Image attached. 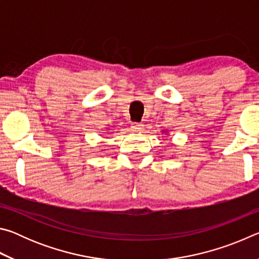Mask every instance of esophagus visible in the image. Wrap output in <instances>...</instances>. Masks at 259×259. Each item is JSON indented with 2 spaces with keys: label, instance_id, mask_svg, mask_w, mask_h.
Returning a JSON list of instances; mask_svg holds the SVG:
<instances>
[{
  "label": "esophagus",
  "instance_id": "34e87169",
  "mask_svg": "<svg viewBox=\"0 0 259 259\" xmlns=\"http://www.w3.org/2000/svg\"><path fill=\"white\" fill-rule=\"evenodd\" d=\"M131 128H133L134 131H140V130H143L144 124L139 123V122H134L133 125H131Z\"/></svg>",
  "mask_w": 259,
  "mask_h": 259
}]
</instances>
